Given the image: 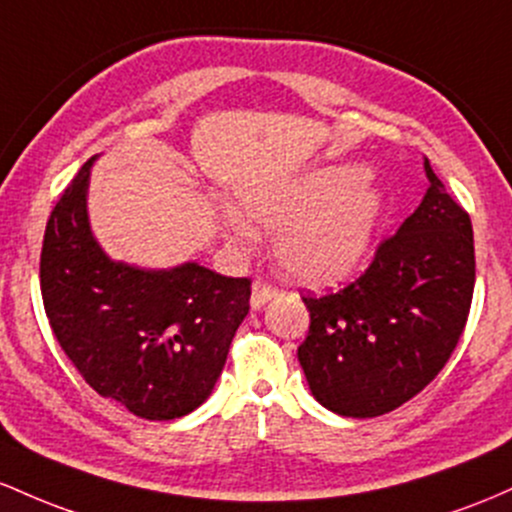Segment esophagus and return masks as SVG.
<instances>
[{"instance_id":"esophagus-1","label":"esophagus","mask_w":512,"mask_h":512,"mask_svg":"<svg viewBox=\"0 0 512 512\" xmlns=\"http://www.w3.org/2000/svg\"><path fill=\"white\" fill-rule=\"evenodd\" d=\"M273 297H278V287L263 283V280H256V283L251 285V309L266 307Z\"/></svg>"}]
</instances>
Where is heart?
Masks as SVG:
<instances>
[{
	"label": "heart",
	"instance_id": "b5f03b06",
	"mask_svg": "<svg viewBox=\"0 0 512 512\" xmlns=\"http://www.w3.org/2000/svg\"><path fill=\"white\" fill-rule=\"evenodd\" d=\"M382 188L360 166L338 164L241 188L237 209L222 212L232 241L275 229L278 266L304 285H336L363 266L384 220Z\"/></svg>",
	"mask_w": 512,
	"mask_h": 512
}]
</instances>
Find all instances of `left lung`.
<instances>
[{"label": "left lung", "mask_w": 512, "mask_h": 512, "mask_svg": "<svg viewBox=\"0 0 512 512\" xmlns=\"http://www.w3.org/2000/svg\"><path fill=\"white\" fill-rule=\"evenodd\" d=\"M428 191L375 261L336 295L302 297L297 358L312 396L348 418L399 409L450 360L474 292L472 220L426 159Z\"/></svg>", "instance_id": "left-lung-1"}]
</instances>
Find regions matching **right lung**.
Instances as JSON below:
<instances>
[{"instance_id": "right-lung-1", "label": "right lung", "mask_w": 512, "mask_h": 512, "mask_svg": "<svg viewBox=\"0 0 512 512\" xmlns=\"http://www.w3.org/2000/svg\"><path fill=\"white\" fill-rule=\"evenodd\" d=\"M91 157L57 200L40 254L45 314L91 389L147 421H174L215 389L249 314L251 280L195 261H113L91 232Z\"/></svg>"}]
</instances>
